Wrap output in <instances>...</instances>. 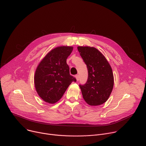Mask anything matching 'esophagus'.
Instances as JSON below:
<instances>
[{
	"instance_id": "1",
	"label": "esophagus",
	"mask_w": 146,
	"mask_h": 146,
	"mask_svg": "<svg viewBox=\"0 0 146 146\" xmlns=\"http://www.w3.org/2000/svg\"><path fill=\"white\" fill-rule=\"evenodd\" d=\"M75 77L76 78V80H77V81H78L79 80V75H78V74L76 75V76H75Z\"/></svg>"
}]
</instances>
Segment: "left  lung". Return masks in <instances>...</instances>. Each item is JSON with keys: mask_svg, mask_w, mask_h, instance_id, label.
Here are the masks:
<instances>
[{"mask_svg": "<svg viewBox=\"0 0 146 146\" xmlns=\"http://www.w3.org/2000/svg\"><path fill=\"white\" fill-rule=\"evenodd\" d=\"M87 65L88 76L84 85H80L83 98L90 106H98L109 99L114 86L112 69L104 56L94 47H77Z\"/></svg>", "mask_w": 146, "mask_h": 146, "instance_id": "1", "label": "left lung"}]
</instances>
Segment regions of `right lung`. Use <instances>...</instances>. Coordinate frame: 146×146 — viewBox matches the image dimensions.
<instances>
[{"instance_id":"right-lung-1","label":"right lung","mask_w":146,"mask_h":146,"mask_svg":"<svg viewBox=\"0 0 146 146\" xmlns=\"http://www.w3.org/2000/svg\"><path fill=\"white\" fill-rule=\"evenodd\" d=\"M73 47L60 46L50 51L41 60L35 72L34 82L39 96L54 104L63 96L69 85L76 79L69 73L66 59Z\"/></svg>"}]
</instances>
